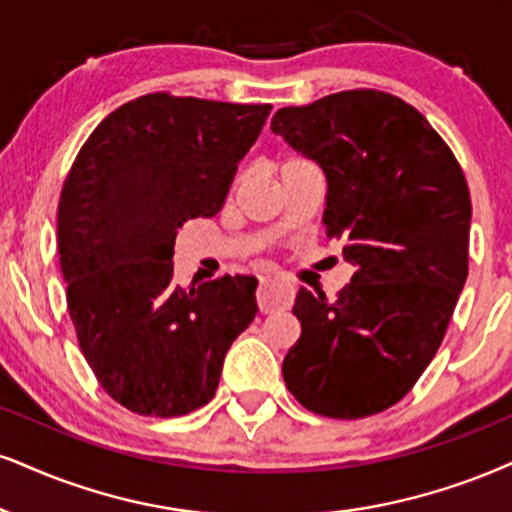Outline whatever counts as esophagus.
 <instances>
[{
  "label": "esophagus",
  "mask_w": 512,
  "mask_h": 512,
  "mask_svg": "<svg viewBox=\"0 0 512 512\" xmlns=\"http://www.w3.org/2000/svg\"><path fill=\"white\" fill-rule=\"evenodd\" d=\"M256 301L261 313H273L277 308H285L292 304V289L287 285H280V282L275 280H261Z\"/></svg>",
  "instance_id": "1"
}]
</instances>
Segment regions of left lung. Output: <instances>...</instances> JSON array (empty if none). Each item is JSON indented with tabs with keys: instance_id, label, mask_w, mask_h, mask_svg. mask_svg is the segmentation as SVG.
I'll return each instance as SVG.
<instances>
[{
	"instance_id": "8db88e82",
	"label": "left lung",
	"mask_w": 512,
	"mask_h": 512,
	"mask_svg": "<svg viewBox=\"0 0 512 512\" xmlns=\"http://www.w3.org/2000/svg\"><path fill=\"white\" fill-rule=\"evenodd\" d=\"M270 130L323 168L327 237L356 266L337 299L301 287L287 389L325 418L401 401L437 353L468 280L470 189L418 109L377 90L287 106Z\"/></svg>"
}]
</instances>
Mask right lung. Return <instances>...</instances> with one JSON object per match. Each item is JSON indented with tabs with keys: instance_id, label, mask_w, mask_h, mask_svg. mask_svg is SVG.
Returning a JSON list of instances; mask_svg holds the SVG:
<instances>
[{
	"instance_id": "1",
	"label": "right lung",
	"mask_w": 512,
	"mask_h": 512,
	"mask_svg": "<svg viewBox=\"0 0 512 512\" xmlns=\"http://www.w3.org/2000/svg\"><path fill=\"white\" fill-rule=\"evenodd\" d=\"M270 104L147 94L82 144L59 201V263L80 351L113 401L178 418L206 406L258 311L254 277L173 282L189 218L223 208Z\"/></svg>"
}]
</instances>
